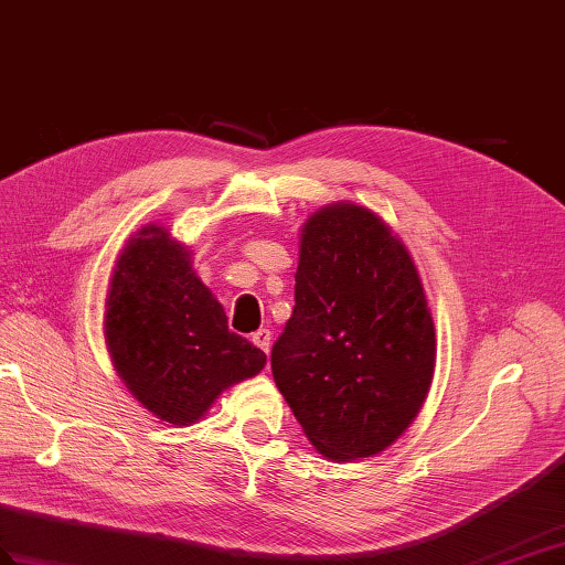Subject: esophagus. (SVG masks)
<instances>
[{
  "label": "esophagus",
  "mask_w": 565,
  "mask_h": 565,
  "mask_svg": "<svg viewBox=\"0 0 565 565\" xmlns=\"http://www.w3.org/2000/svg\"><path fill=\"white\" fill-rule=\"evenodd\" d=\"M253 343L257 349H263L265 353H269V345H271V331L269 329H257L253 334Z\"/></svg>",
  "instance_id": "obj_1"
}]
</instances>
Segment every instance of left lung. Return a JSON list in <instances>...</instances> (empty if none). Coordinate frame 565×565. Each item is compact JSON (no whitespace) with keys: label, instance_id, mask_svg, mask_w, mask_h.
Listing matches in <instances>:
<instances>
[{"label":"left lung","instance_id":"1","mask_svg":"<svg viewBox=\"0 0 565 565\" xmlns=\"http://www.w3.org/2000/svg\"><path fill=\"white\" fill-rule=\"evenodd\" d=\"M434 355V322L406 245L360 205L312 214L271 374L317 451L341 462L394 444L423 408Z\"/></svg>","mask_w":565,"mask_h":565}]
</instances>
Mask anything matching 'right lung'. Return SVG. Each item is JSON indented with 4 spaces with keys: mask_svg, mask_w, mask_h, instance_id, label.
Returning <instances> with one entry per match:
<instances>
[{
    "mask_svg": "<svg viewBox=\"0 0 565 565\" xmlns=\"http://www.w3.org/2000/svg\"><path fill=\"white\" fill-rule=\"evenodd\" d=\"M105 339L131 394L171 425L200 420L226 386L267 363L263 351L228 329L224 308L162 226H145L119 255Z\"/></svg>",
    "mask_w": 565,
    "mask_h": 565,
    "instance_id": "1",
    "label": "right lung"
}]
</instances>
